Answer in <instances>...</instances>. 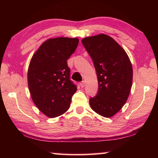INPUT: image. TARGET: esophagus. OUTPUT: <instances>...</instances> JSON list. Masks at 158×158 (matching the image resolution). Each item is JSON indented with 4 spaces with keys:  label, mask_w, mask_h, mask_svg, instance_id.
<instances>
[{
    "label": "esophagus",
    "mask_w": 158,
    "mask_h": 158,
    "mask_svg": "<svg viewBox=\"0 0 158 158\" xmlns=\"http://www.w3.org/2000/svg\"><path fill=\"white\" fill-rule=\"evenodd\" d=\"M80 85H81V88H84V87H85V81H81V83H80Z\"/></svg>",
    "instance_id": "esophagus-1"
}]
</instances>
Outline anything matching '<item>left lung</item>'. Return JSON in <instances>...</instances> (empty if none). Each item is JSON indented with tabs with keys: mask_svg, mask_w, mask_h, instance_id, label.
<instances>
[{
	"mask_svg": "<svg viewBox=\"0 0 158 158\" xmlns=\"http://www.w3.org/2000/svg\"><path fill=\"white\" fill-rule=\"evenodd\" d=\"M81 42L92 58L98 81L97 95L89 100L90 107L102 116H113L130 95L133 76L130 58L107 35L85 37Z\"/></svg>",
	"mask_w": 158,
	"mask_h": 158,
	"instance_id": "left-lung-1",
	"label": "left lung"
}]
</instances>
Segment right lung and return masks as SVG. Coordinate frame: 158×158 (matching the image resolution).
I'll return each instance as SVG.
<instances>
[{
  "label": "right lung",
  "mask_w": 158,
  "mask_h": 158,
  "mask_svg": "<svg viewBox=\"0 0 158 158\" xmlns=\"http://www.w3.org/2000/svg\"><path fill=\"white\" fill-rule=\"evenodd\" d=\"M78 44L76 37L51 38L31 58L28 70L29 91L35 105L48 117L59 116L68 111L77 91V85L69 78L67 60Z\"/></svg>",
  "instance_id": "1"
}]
</instances>
